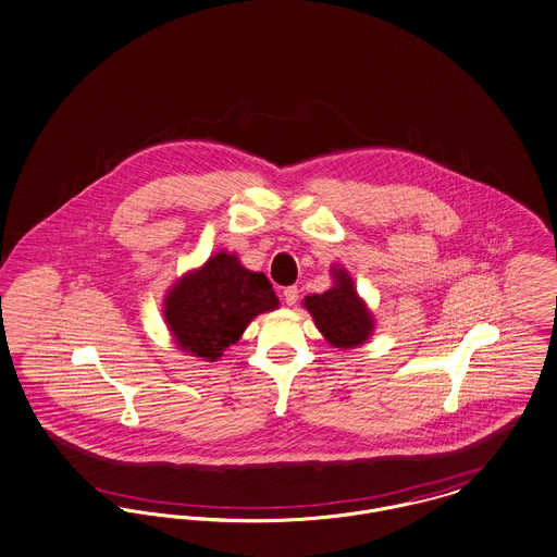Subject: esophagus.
<instances>
[{
  "label": "esophagus",
  "mask_w": 557,
  "mask_h": 557,
  "mask_svg": "<svg viewBox=\"0 0 557 557\" xmlns=\"http://www.w3.org/2000/svg\"><path fill=\"white\" fill-rule=\"evenodd\" d=\"M283 296H285V304H287V306H296L297 299H299V289H297V287H287V289L283 292Z\"/></svg>",
  "instance_id": "1"
}]
</instances>
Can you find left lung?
Instances as JSON below:
<instances>
[{
    "label": "left lung",
    "mask_w": 557,
    "mask_h": 557,
    "mask_svg": "<svg viewBox=\"0 0 557 557\" xmlns=\"http://www.w3.org/2000/svg\"><path fill=\"white\" fill-rule=\"evenodd\" d=\"M334 287L325 294L304 297L306 310L312 314L319 332L335 348H355L373 334V317L366 301L359 297L350 274L344 268H334Z\"/></svg>",
    "instance_id": "1"
}]
</instances>
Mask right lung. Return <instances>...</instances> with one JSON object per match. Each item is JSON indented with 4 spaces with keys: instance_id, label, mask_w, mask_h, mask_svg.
<instances>
[{
    "instance_id": "obj_1",
    "label": "right lung",
    "mask_w": 557,
    "mask_h": 557,
    "mask_svg": "<svg viewBox=\"0 0 557 557\" xmlns=\"http://www.w3.org/2000/svg\"><path fill=\"white\" fill-rule=\"evenodd\" d=\"M162 306L177 346L205 361H218L258 314L278 308V297L263 272H251L236 256L220 251L184 274Z\"/></svg>"
}]
</instances>
